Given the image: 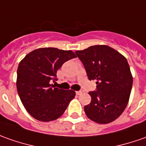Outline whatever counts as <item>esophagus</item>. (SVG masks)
<instances>
[{"label": "esophagus", "mask_w": 146, "mask_h": 146, "mask_svg": "<svg viewBox=\"0 0 146 146\" xmlns=\"http://www.w3.org/2000/svg\"><path fill=\"white\" fill-rule=\"evenodd\" d=\"M76 94H77V95H81V94H82V92L81 91H77Z\"/></svg>", "instance_id": "34e87169"}]
</instances>
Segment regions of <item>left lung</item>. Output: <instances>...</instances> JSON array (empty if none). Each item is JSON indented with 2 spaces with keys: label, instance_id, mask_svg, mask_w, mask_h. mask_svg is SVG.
<instances>
[{
  "label": "left lung",
  "instance_id": "obj_1",
  "mask_svg": "<svg viewBox=\"0 0 146 146\" xmlns=\"http://www.w3.org/2000/svg\"><path fill=\"white\" fill-rule=\"evenodd\" d=\"M97 91L90 92L91 102L84 107L86 116L98 124L118 118L126 108L133 86V76L126 58L105 44L76 51Z\"/></svg>",
  "mask_w": 146,
  "mask_h": 146
}]
</instances>
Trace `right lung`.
I'll return each mask as SVG.
<instances>
[{"instance_id":"obj_1","label":"right lung","mask_w":146,"mask_h":146,"mask_svg":"<svg viewBox=\"0 0 146 146\" xmlns=\"http://www.w3.org/2000/svg\"><path fill=\"white\" fill-rule=\"evenodd\" d=\"M77 57L72 50L40 48L28 53L17 68V89L25 109L40 121H52L64 113L76 93L55 88L56 71Z\"/></svg>"}]
</instances>
